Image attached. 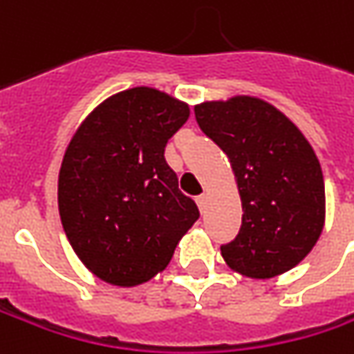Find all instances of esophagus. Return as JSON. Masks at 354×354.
Returning <instances> with one entry per match:
<instances>
[{
    "label": "esophagus",
    "instance_id": "obj_1",
    "mask_svg": "<svg viewBox=\"0 0 354 354\" xmlns=\"http://www.w3.org/2000/svg\"><path fill=\"white\" fill-rule=\"evenodd\" d=\"M197 205H198V209H201V212H205V209H207V201H209V197L207 195H198L197 198Z\"/></svg>",
    "mask_w": 354,
    "mask_h": 354
}]
</instances>
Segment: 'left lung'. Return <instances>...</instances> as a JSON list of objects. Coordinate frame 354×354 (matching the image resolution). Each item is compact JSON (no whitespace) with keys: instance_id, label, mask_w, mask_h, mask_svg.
I'll use <instances>...</instances> for the list:
<instances>
[{"instance_id":"left-lung-1","label":"left lung","mask_w":354,"mask_h":354,"mask_svg":"<svg viewBox=\"0 0 354 354\" xmlns=\"http://www.w3.org/2000/svg\"><path fill=\"white\" fill-rule=\"evenodd\" d=\"M195 118L228 156L242 201L240 232L221 246L228 268L254 279L295 268L325 226L323 173L306 136L256 96L197 104Z\"/></svg>"}]
</instances>
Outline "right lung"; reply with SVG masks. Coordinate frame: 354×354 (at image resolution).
<instances>
[{
  "instance_id": "add662e5",
  "label": "right lung",
  "mask_w": 354,
  "mask_h": 354,
  "mask_svg": "<svg viewBox=\"0 0 354 354\" xmlns=\"http://www.w3.org/2000/svg\"><path fill=\"white\" fill-rule=\"evenodd\" d=\"M189 106L149 86L122 90L78 126L59 171L66 238L90 272L133 288L163 272L198 218L165 161Z\"/></svg>"
}]
</instances>
